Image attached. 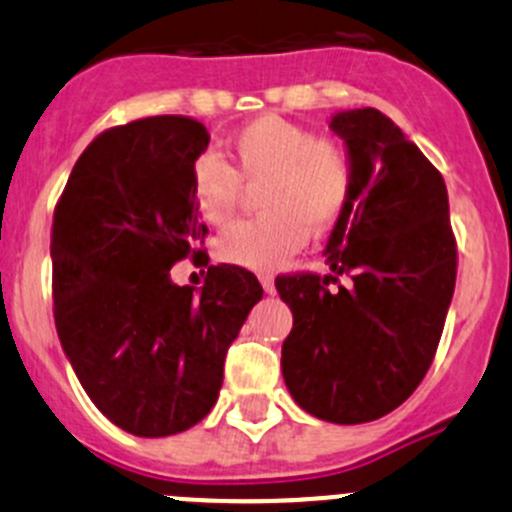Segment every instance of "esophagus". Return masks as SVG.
<instances>
[{"label": "esophagus", "mask_w": 512, "mask_h": 512, "mask_svg": "<svg viewBox=\"0 0 512 512\" xmlns=\"http://www.w3.org/2000/svg\"><path fill=\"white\" fill-rule=\"evenodd\" d=\"M260 282H262V289H265L267 294L275 292V277H272V275H260Z\"/></svg>", "instance_id": "esophagus-1"}]
</instances>
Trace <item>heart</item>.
<instances>
[{
	"mask_svg": "<svg viewBox=\"0 0 512 512\" xmlns=\"http://www.w3.org/2000/svg\"><path fill=\"white\" fill-rule=\"evenodd\" d=\"M242 183L262 185V215L232 225L215 242V255L247 270H275L302 250L307 235L339 223L354 188L347 148L280 116H260L232 136V165L215 153L195 160L190 195L200 218L225 225L242 203Z\"/></svg>",
	"mask_w": 512,
	"mask_h": 512,
	"instance_id": "heart-1",
	"label": "heart"
}]
</instances>
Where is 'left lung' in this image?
I'll list each match as a JSON object with an SVG mask.
<instances>
[{
  "mask_svg": "<svg viewBox=\"0 0 512 512\" xmlns=\"http://www.w3.org/2000/svg\"><path fill=\"white\" fill-rule=\"evenodd\" d=\"M347 141L354 188L327 242L332 275L275 280L292 309L282 374L292 399L332 423L404 404L426 376L456 287L458 250L443 175L376 108L329 123ZM339 274L350 287L329 290Z\"/></svg>",
  "mask_w": 512,
  "mask_h": 512,
  "instance_id": "8db88e82",
  "label": "left lung"
}]
</instances>
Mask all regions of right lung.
Masks as SVG:
<instances>
[{
    "label": "right lung",
    "mask_w": 512,
    "mask_h": 512,
    "mask_svg": "<svg viewBox=\"0 0 512 512\" xmlns=\"http://www.w3.org/2000/svg\"><path fill=\"white\" fill-rule=\"evenodd\" d=\"M208 128L188 116L138 118L98 133L76 160L51 225V292L61 347L103 416L143 438L210 414L225 354L262 285L213 265L200 295L169 282L190 256L208 266V227L190 195Z\"/></svg>",
    "instance_id": "obj_1"
}]
</instances>
